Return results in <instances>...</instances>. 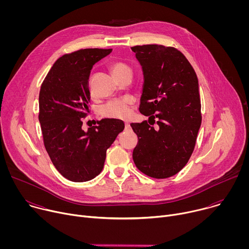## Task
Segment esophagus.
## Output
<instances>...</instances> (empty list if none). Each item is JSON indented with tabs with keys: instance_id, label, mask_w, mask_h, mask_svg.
I'll list each match as a JSON object with an SVG mask.
<instances>
[{
	"instance_id": "1",
	"label": "esophagus",
	"mask_w": 249,
	"mask_h": 249,
	"mask_svg": "<svg viewBox=\"0 0 249 249\" xmlns=\"http://www.w3.org/2000/svg\"><path fill=\"white\" fill-rule=\"evenodd\" d=\"M129 128H130V124L128 122H125V130H127Z\"/></svg>"
}]
</instances>
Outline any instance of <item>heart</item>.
I'll return each instance as SVG.
<instances>
[{
  "label": "heart",
  "mask_w": 249,
  "mask_h": 249,
  "mask_svg": "<svg viewBox=\"0 0 249 249\" xmlns=\"http://www.w3.org/2000/svg\"><path fill=\"white\" fill-rule=\"evenodd\" d=\"M111 71L118 80H120L125 75L132 74L131 66L124 61L113 62L111 65ZM133 103L134 99L130 96L110 100L101 106L99 112L103 117L113 119H125L130 114V108Z\"/></svg>",
  "instance_id": "1"
}]
</instances>
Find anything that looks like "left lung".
<instances>
[{
  "label": "left lung",
  "instance_id": "obj_1",
  "mask_svg": "<svg viewBox=\"0 0 249 249\" xmlns=\"http://www.w3.org/2000/svg\"><path fill=\"white\" fill-rule=\"evenodd\" d=\"M131 49L145 79L139 110L149 117V122L131 124L139 139L133 160L144 174L167 178L186 165L195 148L202 121L198 79L174 47L147 44Z\"/></svg>",
  "mask_w": 249,
  "mask_h": 249
}]
</instances>
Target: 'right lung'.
I'll return each instance as SVG.
<instances>
[{
	"label": "right lung",
	"mask_w": 249,
	"mask_h": 249,
	"mask_svg": "<svg viewBox=\"0 0 249 249\" xmlns=\"http://www.w3.org/2000/svg\"><path fill=\"white\" fill-rule=\"evenodd\" d=\"M112 49L87 48L60 57L45 77L39 92V115L44 147L56 169L74 182L89 181L104 165L107 150L124 123L102 119L88 131L89 78L92 66Z\"/></svg>",
	"instance_id": "obj_1"
}]
</instances>
